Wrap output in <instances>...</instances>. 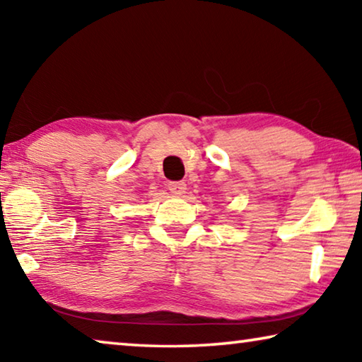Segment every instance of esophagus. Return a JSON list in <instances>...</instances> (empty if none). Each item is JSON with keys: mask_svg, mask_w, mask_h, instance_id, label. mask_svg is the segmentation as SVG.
Here are the masks:
<instances>
[{"mask_svg": "<svg viewBox=\"0 0 362 362\" xmlns=\"http://www.w3.org/2000/svg\"><path fill=\"white\" fill-rule=\"evenodd\" d=\"M168 187H169V189H170V193H173V194H177V196H180V194L185 193V189H187V183H185V182H182V180L169 182V183H168Z\"/></svg>", "mask_w": 362, "mask_h": 362, "instance_id": "obj_1", "label": "esophagus"}]
</instances>
